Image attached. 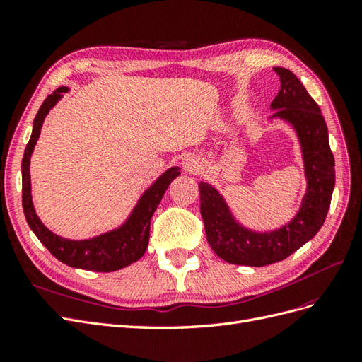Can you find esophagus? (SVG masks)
<instances>
[{
    "mask_svg": "<svg viewBox=\"0 0 362 362\" xmlns=\"http://www.w3.org/2000/svg\"><path fill=\"white\" fill-rule=\"evenodd\" d=\"M182 168L185 172H190V173L198 172L201 169V161L196 157H185L182 160Z\"/></svg>",
    "mask_w": 362,
    "mask_h": 362,
    "instance_id": "1",
    "label": "esophagus"
}]
</instances>
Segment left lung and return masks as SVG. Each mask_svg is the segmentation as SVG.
Returning <instances> with one entry per match:
<instances>
[{
    "label": "left lung",
    "instance_id": "obj_1",
    "mask_svg": "<svg viewBox=\"0 0 362 362\" xmlns=\"http://www.w3.org/2000/svg\"><path fill=\"white\" fill-rule=\"evenodd\" d=\"M281 89L270 104L272 117L288 122L298 134L306 177V193L293 221L275 231L258 233L240 225L223 196L211 184L199 182L201 214L208 245L226 262L262 267L290 257L319 233L329 210L335 185V161L320 107L291 71L273 68Z\"/></svg>",
    "mask_w": 362,
    "mask_h": 362
}]
</instances>
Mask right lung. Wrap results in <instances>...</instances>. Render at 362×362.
Here are the masks:
<instances>
[{
  "mask_svg": "<svg viewBox=\"0 0 362 362\" xmlns=\"http://www.w3.org/2000/svg\"><path fill=\"white\" fill-rule=\"evenodd\" d=\"M68 87H59L54 90L43 104L33 122V131L30 141L27 144L23 158V206L27 223L31 231L36 234L40 243L45 246L51 254L66 266L95 272H115L133 264L144 257L149 243V226L151 217L157 210L164 192L169 184L181 173L180 168H170L164 172L157 181L151 185L145 193L140 196L133 211L127 221L116 229L96 235L87 240H69L51 233L49 229L40 222L36 214L31 199V182H30V158L35 149L37 139L40 136V128L51 108L62 100L63 93H66Z\"/></svg>",
  "mask_w": 362,
  "mask_h": 362,
  "instance_id": "right-lung-1",
  "label": "right lung"
}]
</instances>
